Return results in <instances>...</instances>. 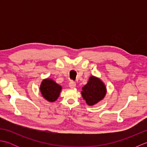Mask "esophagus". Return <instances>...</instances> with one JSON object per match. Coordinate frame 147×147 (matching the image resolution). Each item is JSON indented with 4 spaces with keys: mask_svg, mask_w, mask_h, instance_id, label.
Instances as JSON below:
<instances>
[{
    "mask_svg": "<svg viewBox=\"0 0 147 147\" xmlns=\"http://www.w3.org/2000/svg\"><path fill=\"white\" fill-rule=\"evenodd\" d=\"M69 86L71 88H74L76 87V83L73 82V81H71L69 83Z\"/></svg>",
    "mask_w": 147,
    "mask_h": 147,
    "instance_id": "1",
    "label": "esophagus"
}]
</instances>
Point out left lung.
<instances>
[{
	"label": "left lung",
	"mask_w": 147,
	"mask_h": 147,
	"mask_svg": "<svg viewBox=\"0 0 147 147\" xmlns=\"http://www.w3.org/2000/svg\"><path fill=\"white\" fill-rule=\"evenodd\" d=\"M107 93V88L104 82L94 76L90 77L86 85L82 88V95L88 105L92 106L104 98Z\"/></svg>",
	"instance_id": "obj_1"
}]
</instances>
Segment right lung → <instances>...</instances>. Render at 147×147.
<instances>
[{"instance_id":"obj_1","label":"right lung","mask_w":147,"mask_h":147,"mask_svg":"<svg viewBox=\"0 0 147 147\" xmlns=\"http://www.w3.org/2000/svg\"><path fill=\"white\" fill-rule=\"evenodd\" d=\"M40 89L43 98L49 102H54L59 96L62 86L53 80L46 78L42 82Z\"/></svg>"}]
</instances>
